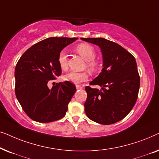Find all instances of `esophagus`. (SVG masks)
Returning a JSON list of instances; mask_svg holds the SVG:
<instances>
[{
    "instance_id": "34e87169",
    "label": "esophagus",
    "mask_w": 159,
    "mask_h": 159,
    "mask_svg": "<svg viewBox=\"0 0 159 159\" xmlns=\"http://www.w3.org/2000/svg\"><path fill=\"white\" fill-rule=\"evenodd\" d=\"M82 88V86H80V85H76V89H77V90H81Z\"/></svg>"
}]
</instances>
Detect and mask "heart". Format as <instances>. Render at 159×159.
<instances>
[{
    "mask_svg": "<svg viewBox=\"0 0 159 159\" xmlns=\"http://www.w3.org/2000/svg\"><path fill=\"white\" fill-rule=\"evenodd\" d=\"M76 51L84 58V61H86V66L89 70L92 72L97 71L98 64L94 61L95 57V49L90 45L86 44V43H82V44L78 45L76 48ZM58 63L60 68L62 70H66L68 68V62H67V55L66 51H63L59 53L58 58ZM88 77L89 75L86 71H82V72L70 71L64 76V80L65 81L71 82L74 84H80L81 82L87 81L88 80Z\"/></svg>",
    "mask_w": 159,
    "mask_h": 159,
    "instance_id": "b5f03b06",
    "label": "heart"
}]
</instances>
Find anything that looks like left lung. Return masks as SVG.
Wrapping results in <instances>:
<instances>
[{
  "instance_id": "left-lung-1",
  "label": "left lung",
  "mask_w": 159,
  "mask_h": 159,
  "mask_svg": "<svg viewBox=\"0 0 159 159\" xmlns=\"http://www.w3.org/2000/svg\"><path fill=\"white\" fill-rule=\"evenodd\" d=\"M101 48L103 69L90 82L101 87V90L87 86L84 111L89 119L111 125L121 120L136 103L140 88V77L134 56L127 50L105 38H81Z\"/></svg>"
}]
</instances>
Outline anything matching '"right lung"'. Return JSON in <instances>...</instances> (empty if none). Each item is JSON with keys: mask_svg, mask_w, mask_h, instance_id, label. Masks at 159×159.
I'll list each match as a JSON object with an SVG mask.
<instances>
[{"mask_svg": "<svg viewBox=\"0 0 159 159\" xmlns=\"http://www.w3.org/2000/svg\"><path fill=\"white\" fill-rule=\"evenodd\" d=\"M77 38H49L30 48L15 68V93L25 112L32 120L41 123L61 119L76 92L71 82L65 81L50 89L49 80L60 76L59 53Z\"/></svg>", "mask_w": 159, "mask_h": 159, "instance_id": "add662e5", "label": "right lung"}]
</instances>
